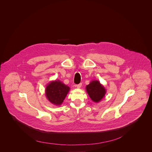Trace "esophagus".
Here are the masks:
<instances>
[{
    "instance_id": "esophagus-1",
    "label": "esophagus",
    "mask_w": 152,
    "mask_h": 152,
    "mask_svg": "<svg viewBox=\"0 0 152 152\" xmlns=\"http://www.w3.org/2000/svg\"><path fill=\"white\" fill-rule=\"evenodd\" d=\"M82 86V83H79V84H78V85H76V87L77 88H80V87Z\"/></svg>"
}]
</instances>
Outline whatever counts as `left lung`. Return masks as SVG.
Returning <instances> with one entry per match:
<instances>
[{"instance_id":"left-lung-1","label":"left lung","mask_w":152,"mask_h":152,"mask_svg":"<svg viewBox=\"0 0 152 152\" xmlns=\"http://www.w3.org/2000/svg\"><path fill=\"white\" fill-rule=\"evenodd\" d=\"M86 91L91 99L96 103L100 102L106 93L104 86L97 80H91L88 85H86Z\"/></svg>"}]
</instances>
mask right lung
I'll return each instance as SVG.
<instances>
[{"instance_id":"1","label":"right lung","mask_w":152,"mask_h":152,"mask_svg":"<svg viewBox=\"0 0 152 152\" xmlns=\"http://www.w3.org/2000/svg\"><path fill=\"white\" fill-rule=\"evenodd\" d=\"M70 88L59 80H52L45 89V95L48 100L53 104L61 105L67 96Z\"/></svg>"}]
</instances>
